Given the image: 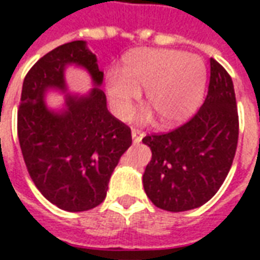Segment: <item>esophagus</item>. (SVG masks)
<instances>
[{
  "label": "esophagus",
  "mask_w": 260,
  "mask_h": 260,
  "mask_svg": "<svg viewBox=\"0 0 260 260\" xmlns=\"http://www.w3.org/2000/svg\"><path fill=\"white\" fill-rule=\"evenodd\" d=\"M143 136H145V134H143L142 131L132 129V142H134V143H139V142L143 139Z\"/></svg>",
  "instance_id": "34e87169"
}]
</instances>
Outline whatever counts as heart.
<instances>
[{
  "instance_id": "b5f03b06",
  "label": "heart",
  "mask_w": 260,
  "mask_h": 260,
  "mask_svg": "<svg viewBox=\"0 0 260 260\" xmlns=\"http://www.w3.org/2000/svg\"><path fill=\"white\" fill-rule=\"evenodd\" d=\"M206 67L198 55L169 48H143L128 54L118 75L106 82L114 114L126 119L134 103L145 91L148 108L141 114L149 121L153 114L163 125L178 124L195 113L206 87Z\"/></svg>"
}]
</instances>
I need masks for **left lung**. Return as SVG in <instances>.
<instances>
[{
  "mask_svg": "<svg viewBox=\"0 0 260 260\" xmlns=\"http://www.w3.org/2000/svg\"><path fill=\"white\" fill-rule=\"evenodd\" d=\"M142 142L152 150L143 188L154 206L185 212L210 201L229 174L238 143V111L227 71L210 58L209 91L199 111L177 129Z\"/></svg>",
  "mask_w": 260,
  "mask_h": 260,
  "instance_id": "1",
  "label": "left lung"
}]
</instances>
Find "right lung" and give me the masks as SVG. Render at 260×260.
<instances>
[{"label":"right lung","mask_w":260,"mask_h":260,"mask_svg":"<svg viewBox=\"0 0 260 260\" xmlns=\"http://www.w3.org/2000/svg\"><path fill=\"white\" fill-rule=\"evenodd\" d=\"M69 64L91 76L93 87L86 95L68 93ZM103 76L86 42L75 40L39 59L22 86L18 136L23 160L42 195L67 212L90 210L106 199L110 177L132 145L129 128L108 113ZM50 90L66 93L62 108L48 107Z\"/></svg>","instance_id":"right-lung-1"}]
</instances>
